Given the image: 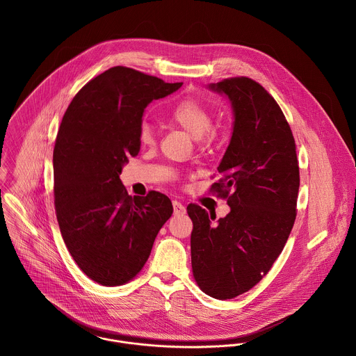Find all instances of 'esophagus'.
I'll list each match as a JSON object with an SVG mask.
<instances>
[{"label": "esophagus", "instance_id": "34e87169", "mask_svg": "<svg viewBox=\"0 0 356 356\" xmlns=\"http://www.w3.org/2000/svg\"><path fill=\"white\" fill-rule=\"evenodd\" d=\"M172 207H174V213H175V215H184V213L186 212L185 205L181 203V202H178V200H174V202H172Z\"/></svg>", "mask_w": 356, "mask_h": 356}]
</instances>
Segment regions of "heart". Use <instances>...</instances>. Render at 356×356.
I'll list each match as a JSON object with an SVG mask.
<instances>
[{"label": "heart", "instance_id": "obj_1", "mask_svg": "<svg viewBox=\"0 0 356 356\" xmlns=\"http://www.w3.org/2000/svg\"><path fill=\"white\" fill-rule=\"evenodd\" d=\"M167 119L170 123L184 129L199 143L209 141L216 136V129L212 126L211 109L199 99L186 97L179 100L168 111ZM138 137L144 145H152L154 143L152 126L144 122L140 126Z\"/></svg>", "mask_w": 356, "mask_h": 356}]
</instances>
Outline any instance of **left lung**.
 Wrapping results in <instances>:
<instances>
[{
  "instance_id": "1",
  "label": "left lung",
  "mask_w": 356,
  "mask_h": 356,
  "mask_svg": "<svg viewBox=\"0 0 356 356\" xmlns=\"http://www.w3.org/2000/svg\"><path fill=\"white\" fill-rule=\"evenodd\" d=\"M209 88L225 93L234 111L233 136L209 188L230 212L215 220L197 204L186 209L195 281L226 300L252 289L282 252L296 219L300 172L291 126L260 83L236 76Z\"/></svg>"
}]
</instances>
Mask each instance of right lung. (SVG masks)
I'll list each match as a JSON object with an SVG mask.
<instances>
[{"mask_svg":"<svg viewBox=\"0 0 356 356\" xmlns=\"http://www.w3.org/2000/svg\"><path fill=\"white\" fill-rule=\"evenodd\" d=\"M182 83L118 65L89 81L68 105L53 149L58 227L78 267L104 286L131 281L172 213L156 191L129 196L122 167L141 148L143 113Z\"/></svg>","mask_w":356,"mask_h":356,"instance_id":"right-lung-1","label":"right lung"}]
</instances>
